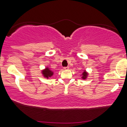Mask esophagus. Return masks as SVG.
<instances>
[{"label": "esophagus", "mask_w": 127, "mask_h": 127, "mask_svg": "<svg viewBox=\"0 0 127 127\" xmlns=\"http://www.w3.org/2000/svg\"><path fill=\"white\" fill-rule=\"evenodd\" d=\"M69 69V66H67V67H64V70H68Z\"/></svg>", "instance_id": "34e87169"}]
</instances>
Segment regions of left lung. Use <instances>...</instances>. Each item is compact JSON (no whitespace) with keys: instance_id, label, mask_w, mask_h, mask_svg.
Here are the masks:
<instances>
[{"instance_id":"8db88e82","label":"left lung","mask_w":127,"mask_h":127,"mask_svg":"<svg viewBox=\"0 0 127 127\" xmlns=\"http://www.w3.org/2000/svg\"><path fill=\"white\" fill-rule=\"evenodd\" d=\"M88 72H86V70H84V72H82V74L81 75H82V79H84V80H85L86 79V78H87V76H88Z\"/></svg>"}]
</instances>
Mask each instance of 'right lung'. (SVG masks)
<instances>
[{
    "mask_svg": "<svg viewBox=\"0 0 127 127\" xmlns=\"http://www.w3.org/2000/svg\"><path fill=\"white\" fill-rule=\"evenodd\" d=\"M41 73H42L44 77L46 79H49L53 75L54 72L48 67H46V68L41 71Z\"/></svg>",
    "mask_w": 127,
    "mask_h": 127,
    "instance_id": "1",
    "label": "right lung"
}]
</instances>
